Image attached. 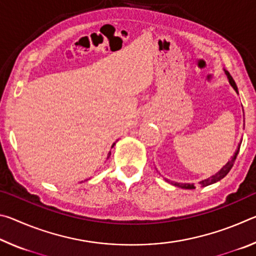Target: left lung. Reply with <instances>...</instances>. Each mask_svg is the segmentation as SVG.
<instances>
[{
	"instance_id": "left-lung-1",
	"label": "left lung",
	"mask_w": 256,
	"mask_h": 256,
	"mask_svg": "<svg viewBox=\"0 0 256 256\" xmlns=\"http://www.w3.org/2000/svg\"><path fill=\"white\" fill-rule=\"evenodd\" d=\"M224 73H226V76H227V78H228L229 84H230V86H232L234 90H235L236 94H238V88H237V86H236V84H235V81H234V79L232 78V76L229 74L228 71H226V70H224ZM242 112H244V110H242ZM244 126H245V124H244ZM240 144H242V140H240V144H238L237 149H236V151H235V154H234V156L232 157V159L229 160V162H228L226 164H224V166L222 168V170H220L219 172H216L214 175H212V176H210V177H208V178H206V180H202L198 182V183H200V185L202 186V188H204V186H209V185H211V184L216 183V182H219L220 180H222L224 177L228 174L229 170H232L234 162H235V160H236V157H237L238 152H240ZM164 180H166L168 182V183H170V184L175 185V186H178V188H185V190H194V188H196V186H194V184H190V183H177V182H172V180H167V178H164Z\"/></svg>"
}]
</instances>
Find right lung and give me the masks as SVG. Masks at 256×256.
Returning <instances> with one entry per match:
<instances>
[{"mask_svg":"<svg viewBox=\"0 0 256 256\" xmlns=\"http://www.w3.org/2000/svg\"><path fill=\"white\" fill-rule=\"evenodd\" d=\"M115 146V142H114V144H112V146ZM110 152H108V154H107V159L108 158H110ZM88 180H90V178H88ZM84 180V182H86ZM80 183H84V182H80Z\"/></svg>","mask_w":256,"mask_h":256,"instance_id":"add662e5","label":"right lung"}]
</instances>
